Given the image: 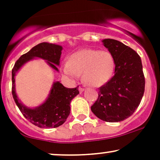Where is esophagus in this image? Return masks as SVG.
Instances as JSON below:
<instances>
[{
	"instance_id": "esophagus-1",
	"label": "esophagus",
	"mask_w": 160,
	"mask_h": 160,
	"mask_svg": "<svg viewBox=\"0 0 160 160\" xmlns=\"http://www.w3.org/2000/svg\"><path fill=\"white\" fill-rule=\"evenodd\" d=\"M84 90H85V89H84V88H82V87H79V91H80V92L81 93V92H83Z\"/></svg>"
}]
</instances>
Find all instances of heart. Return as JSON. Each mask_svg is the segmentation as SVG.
<instances>
[{
	"label": "heart",
	"mask_w": 160,
	"mask_h": 160,
	"mask_svg": "<svg viewBox=\"0 0 160 160\" xmlns=\"http://www.w3.org/2000/svg\"><path fill=\"white\" fill-rule=\"evenodd\" d=\"M115 69L113 55L106 50L83 49L73 53L69 62L62 66L63 74L71 79H78L82 74V80L87 85L101 86L110 80Z\"/></svg>",
	"instance_id": "1"
}]
</instances>
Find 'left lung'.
<instances>
[{
  "mask_svg": "<svg viewBox=\"0 0 160 160\" xmlns=\"http://www.w3.org/2000/svg\"><path fill=\"white\" fill-rule=\"evenodd\" d=\"M102 42L114 58V75L99 88L98 98L91 110L105 122H120L132 115L144 95L142 63L134 49L118 40L104 39Z\"/></svg>",
  "mask_w": 160,
  "mask_h": 160,
  "instance_id": "left-lung-1",
  "label": "left lung"
}]
</instances>
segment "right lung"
Instances as JSON below:
<instances>
[{
  "label": "right lung",
  "mask_w": 160,
  "mask_h": 160,
  "mask_svg": "<svg viewBox=\"0 0 160 160\" xmlns=\"http://www.w3.org/2000/svg\"><path fill=\"white\" fill-rule=\"evenodd\" d=\"M62 50V47L59 45L44 42L39 43L20 57L12 70V95L16 105L29 122L40 128H56L65 122L71 111L70 102L79 94L78 86L69 89L59 82H55L44 103L32 109L23 105L16 95V73L24 64L35 57L47 60L48 65L58 71L56 65H59Z\"/></svg>",
  "instance_id": "obj_1"
}]
</instances>
